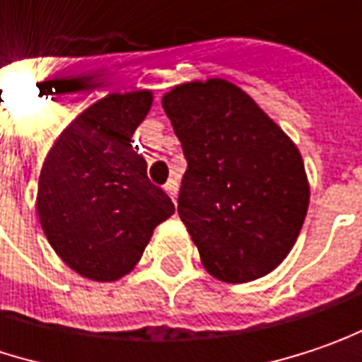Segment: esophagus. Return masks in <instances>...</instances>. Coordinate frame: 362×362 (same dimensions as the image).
I'll return each mask as SVG.
<instances>
[{
  "label": "esophagus",
  "instance_id": "1",
  "mask_svg": "<svg viewBox=\"0 0 362 362\" xmlns=\"http://www.w3.org/2000/svg\"><path fill=\"white\" fill-rule=\"evenodd\" d=\"M165 192L170 195V199L173 202H177V192H179V183L175 181V179H168V183L165 185Z\"/></svg>",
  "mask_w": 362,
  "mask_h": 362
}]
</instances>
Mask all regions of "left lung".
Here are the masks:
<instances>
[{"label": "left lung", "mask_w": 362, "mask_h": 362, "mask_svg": "<svg viewBox=\"0 0 362 362\" xmlns=\"http://www.w3.org/2000/svg\"><path fill=\"white\" fill-rule=\"evenodd\" d=\"M187 170L179 218L204 268L222 282H251L282 264L309 208L295 142L239 86L210 78L163 96Z\"/></svg>", "instance_id": "8db88e82"}]
</instances>
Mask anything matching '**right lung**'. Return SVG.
Instances as JSON below:
<instances>
[{"label":"right lung","instance_id":"right-lung-1","mask_svg":"<svg viewBox=\"0 0 362 362\" xmlns=\"http://www.w3.org/2000/svg\"><path fill=\"white\" fill-rule=\"evenodd\" d=\"M150 107V90L107 94L65 127L40 168L42 233L71 270L96 282L134 270L154 228L175 212L132 146Z\"/></svg>","mask_w":362,"mask_h":362}]
</instances>
